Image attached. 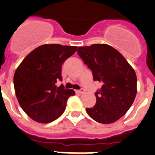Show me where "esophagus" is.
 I'll return each mask as SVG.
<instances>
[{"mask_svg":"<svg viewBox=\"0 0 155 155\" xmlns=\"http://www.w3.org/2000/svg\"><path fill=\"white\" fill-rule=\"evenodd\" d=\"M75 92L78 93V94H84V93L86 92V91H85L84 89H79V90H76Z\"/></svg>","mask_w":155,"mask_h":155,"instance_id":"34e87169","label":"esophagus"}]
</instances>
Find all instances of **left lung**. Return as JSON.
Returning a JSON list of instances; mask_svg holds the SVG:
<instances>
[{
  "label": "left lung",
  "instance_id": "obj_1",
  "mask_svg": "<svg viewBox=\"0 0 155 155\" xmlns=\"http://www.w3.org/2000/svg\"><path fill=\"white\" fill-rule=\"evenodd\" d=\"M78 54L102 83L96 91V104L87 108L88 114L98 123L112 124L124 115L137 94V76L134 69L117 49L108 44L81 46Z\"/></svg>",
  "mask_w": 155,
  "mask_h": 155
}]
</instances>
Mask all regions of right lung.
<instances>
[{
	"label": "right lung",
	"instance_id": "add662e5",
	"mask_svg": "<svg viewBox=\"0 0 155 155\" xmlns=\"http://www.w3.org/2000/svg\"><path fill=\"white\" fill-rule=\"evenodd\" d=\"M77 46L44 44L31 51L23 60L14 74L15 94L29 117L41 124L58 119L66 109V101L74 95L73 89H65L62 65L76 51Z\"/></svg>",
	"mask_w": 155,
	"mask_h": 155
}]
</instances>
